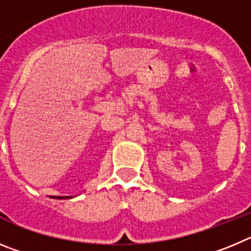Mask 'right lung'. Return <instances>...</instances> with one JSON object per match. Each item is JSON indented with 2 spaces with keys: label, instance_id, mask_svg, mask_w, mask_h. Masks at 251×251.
<instances>
[{
  "label": "right lung",
  "instance_id": "add662e5",
  "mask_svg": "<svg viewBox=\"0 0 251 251\" xmlns=\"http://www.w3.org/2000/svg\"><path fill=\"white\" fill-rule=\"evenodd\" d=\"M52 199H60V200H62V199H71L74 198V196H51Z\"/></svg>",
  "mask_w": 251,
  "mask_h": 251
}]
</instances>
